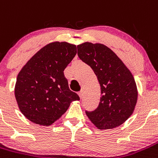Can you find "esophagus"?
<instances>
[{"instance_id":"esophagus-1","label":"esophagus","mask_w":158,"mask_h":158,"mask_svg":"<svg viewBox=\"0 0 158 158\" xmlns=\"http://www.w3.org/2000/svg\"><path fill=\"white\" fill-rule=\"evenodd\" d=\"M78 94H79V97H80V98H82V95H83V94H82V90L79 91V92L78 93Z\"/></svg>"}]
</instances>
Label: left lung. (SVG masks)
I'll use <instances>...</instances> for the list:
<instances>
[{"mask_svg":"<svg viewBox=\"0 0 158 158\" xmlns=\"http://www.w3.org/2000/svg\"><path fill=\"white\" fill-rule=\"evenodd\" d=\"M78 56L90 66L99 81L101 97L93 111L86 110L99 129H114L126 122L137 101L136 85L130 71L107 46L86 42L77 46Z\"/></svg>","mask_w":158,"mask_h":158,"instance_id":"1","label":"left lung"}]
</instances>
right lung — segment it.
Returning a JSON list of instances; mask_svg holds the SVG:
<instances>
[{
  "mask_svg": "<svg viewBox=\"0 0 158 158\" xmlns=\"http://www.w3.org/2000/svg\"><path fill=\"white\" fill-rule=\"evenodd\" d=\"M76 46L54 42L41 48L18 75L15 95L19 109L29 121L50 126L79 101L69 89L64 70L76 56Z\"/></svg>",
  "mask_w": 158,
  "mask_h": 158,
  "instance_id": "add662e5",
  "label": "right lung"
}]
</instances>
